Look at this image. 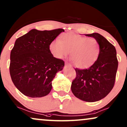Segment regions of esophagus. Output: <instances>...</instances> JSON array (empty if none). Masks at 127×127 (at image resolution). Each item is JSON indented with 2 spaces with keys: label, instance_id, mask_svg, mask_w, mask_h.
<instances>
[{
  "label": "esophagus",
  "instance_id": "34e87169",
  "mask_svg": "<svg viewBox=\"0 0 127 127\" xmlns=\"http://www.w3.org/2000/svg\"><path fill=\"white\" fill-rule=\"evenodd\" d=\"M65 65H67V66H68V67H72V65L70 64V63H68V62H66L65 63Z\"/></svg>",
  "mask_w": 127,
  "mask_h": 127
}]
</instances>
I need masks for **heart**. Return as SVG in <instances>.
<instances>
[{"instance_id": "heart-1", "label": "heart", "mask_w": 127, "mask_h": 127, "mask_svg": "<svg viewBox=\"0 0 127 127\" xmlns=\"http://www.w3.org/2000/svg\"><path fill=\"white\" fill-rule=\"evenodd\" d=\"M51 53L57 59L70 56L75 65L80 68L91 67L97 60L100 53L98 41L94 38H88L70 32L63 33L59 40L50 43Z\"/></svg>"}]
</instances>
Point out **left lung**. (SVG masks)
<instances>
[{
	"label": "left lung",
	"mask_w": 127,
	"mask_h": 127,
	"mask_svg": "<svg viewBox=\"0 0 127 127\" xmlns=\"http://www.w3.org/2000/svg\"><path fill=\"white\" fill-rule=\"evenodd\" d=\"M86 36L98 41L100 53L97 60L89 68H75L76 77L72 81L71 89L78 98L95 102L106 97L113 89L118 62L115 47L104 37L97 33Z\"/></svg>",
	"instance_id": "8db88e82"
}]
</instances>
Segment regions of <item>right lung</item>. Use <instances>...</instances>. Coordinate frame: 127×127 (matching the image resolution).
<instances>
[{
  "label": "right lung",
  "mask_w": 127,
  "mask_h": 127,
  "mask_svg": "<svg viewBox=\"0 0 127 127\" xmlns=\"http://www.w3.org/2000/svg\"><path fill=\"white\" fill-rule=\"evenodd\" d=\"M62 32L63 29H32L16 40L9 71L14 86L25 95L41 97L50 92L52 80L64 66V62L53 57L49 45Z\"/></svg>",
  "instance_id": "right-lung-1"
}]
</instances>
